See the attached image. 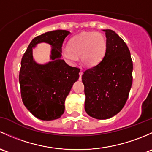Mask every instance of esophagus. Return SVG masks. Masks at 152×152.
Segmentation results:
<instances>
[{
	"label": "esophagus",
	"mask_w": 152,
	"mask_h": 152,
	"mask_svg": "<svg viewBox=\"0 0 152 152\" xmlns=\"http://www.w3.org/2000/svg\"><path fill=\"white\" fill-rule=\"evenodd\" d=\"M79 75H80V80H81V78H82V75H83V71H82V70H80Z\"/></svg>",
	"instance_id": "esophagus-1"
}]
</instances>
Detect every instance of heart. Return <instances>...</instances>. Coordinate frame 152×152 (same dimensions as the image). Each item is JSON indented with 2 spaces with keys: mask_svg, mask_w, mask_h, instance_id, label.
Returning a JSON list of instances; mask_svg holds the SVG:
<instances>
[{
  "mask_svg": "<svg viewBox=\"0 0 152 152\" xmlns=\"http://www.w3.org/2000/svg\"><path fill=\"white\" fill-rule=\"evenodd\" d=\"M107 42L103 34L84 32L75 36L64 48L62 56L70 64H74L80 56L82 63L87 67H94L102 61L107 53Z\"/></svg>",
  "mask_w": 152,
  "mask_h": 152,
  "instance_id": "obj_1",
  "label": "heart"
}]
</instances>
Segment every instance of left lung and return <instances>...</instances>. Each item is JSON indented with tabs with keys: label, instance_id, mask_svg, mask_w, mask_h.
I'll use <instances>...</instances> for the list:
<instances>
[{
	"label": "left lung",
	"instance_id": "8db88e82",
	"mask_svg": "<svg viewBox=\"0 0 152 152\" xmlns=\"http://www.w3.org/2000/svg\"><path fill=\"white\" fill-rule=\"evenodd\" d=\"M103 31L107 53L99 64L86 70L82 75L85 110L96 119H107L119 113L132 83L133 64L129 48L115 31Z\"/></svg>",
	"mask_w": 152,
	"mask_h": 152
}]
</instances>
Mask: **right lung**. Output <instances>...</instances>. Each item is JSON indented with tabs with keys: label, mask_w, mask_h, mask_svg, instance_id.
Wrapping results in <instances>:
<instances>
[{
	"label": "right lung",
	"mask_w": 152,
	"mask_h": 152,
	"mask_svg": "<svg viewBox=\"0 0 152 152\" xmlns=\"http://www.w3.org/2000/svg\"><path fill=\"white\" fill-rule=\"evenodd\" d=\"M69 34L56 30L35 37L22 58L19 75L22 99L39 119L52 121L61 116L66 98L79 78L80 69L70 66L61 58L63 42ZM42 42L52 47L51 61L45 65L37 63L32 58V48Z\"/></svg>",
	"instance_id": "add662e5"
}]
</instances>
